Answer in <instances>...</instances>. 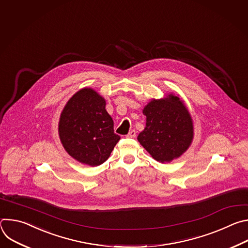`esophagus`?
Returning <instances> with one entry per match:
<instances>
[{"label":"esophagus","instance_id":"esophagus-1","mask_svg":"<svg viewBox=\"0 0 248 248\" xmlns=\"http://www.w3.org/2000/svg\"><path fill=\"white\" fill-rule=\"evenodd\" d=\"M136 136V131L135 130H130L128 132V134L126 135V137H129V138H134Z\"/></svg>","mask_w":248,"mask_h":248}]
</instances>
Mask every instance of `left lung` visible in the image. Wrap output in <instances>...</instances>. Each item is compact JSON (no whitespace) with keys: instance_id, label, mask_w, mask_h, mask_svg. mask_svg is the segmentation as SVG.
<instances>
[{"instance_id":"left-lung-1","label":"left lung","mask_w":248,"mask_h":248,"mask_svg":"<svg viewBox=\"0 0 248 248\" xmlns=\"http://www.w3.org/2000/svg\"><path fill=\"white\" fill-rule=\"evenodd\" d=\"M146 127L137 139L158 162L166 163L180 157L193 137L191 117L179 97L151 101L143 110Z\"/></svg>"}]
</instances>
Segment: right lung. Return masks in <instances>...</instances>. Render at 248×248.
<instances>
[{
	"mask_svg": "<svg viewBox=\"0 0 248 248\" xmlns=\"http://www.w3.org/2000/svg\"><path fill=\"white\" fill-rule=\"evenodd\" d=\"M105 106L97 92L83 88L68 100L60 118L59 134L64 149L89 166L103 164L121 139Z\"/></svg>",
	"mask_w": 248,
	"mask_h": 248,
	"instance_id": "add662e5",
	"label": "right lung"
}]
</instances>
